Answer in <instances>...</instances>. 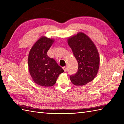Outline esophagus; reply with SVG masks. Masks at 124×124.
Masks as SVG:
<instances>
[{
    "mask_svg": "<svg viewBox=\"0 0 124 124\" xmlns=\"http://www.w3.org/2000/svg\"><path fill=\"white\" fill-rule=\"evenodd\" d=\"M63 70H64V71L65 72H66L67 71V67H63Z\"/></svg>",
    "mask_w": 124,
    "mask_h": 124,
    "instance_id": "esophagus-1",
    "label": "esophagus"
}]
</instances>
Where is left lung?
<instances>
[{
  "instance_id": "8db88e82",
  "label": "left lung",
  "mask_w": 124,
  "mask_h": 124,
  "mask_svg": "<svg viewBox=\"0 0 124 124\" xmlns=\"http://www.w3.org/2000/svg\"><path fill=\"white\" fill-rule=\"evenodd\" d=\"M68 43L78 63L77 72L70 76L71 81L77 86L85 85L93 80L97 73L98 51L91 39L82 32L68 39Z\"/></svg>"
}]
</instances>
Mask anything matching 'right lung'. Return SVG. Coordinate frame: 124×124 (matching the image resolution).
Masks as SVG:
<instances>
[{"label":"right lung","instance_id":"add662e5","mask_svg":"<svg viewBox=\"0 0 124 124\" xmlns=\"http://www.w3.org/2000/svg\"><path fill=\"white\" fill-rule=\"evenodd\" d=\"M53 42L52 39L41 37L34 44L29 54L30 74L34 82L41 86H53L59 75L64 72L55 60L47 55Z\"/></svg>","mask_w":124,"mask_h":124}]
</instances>
